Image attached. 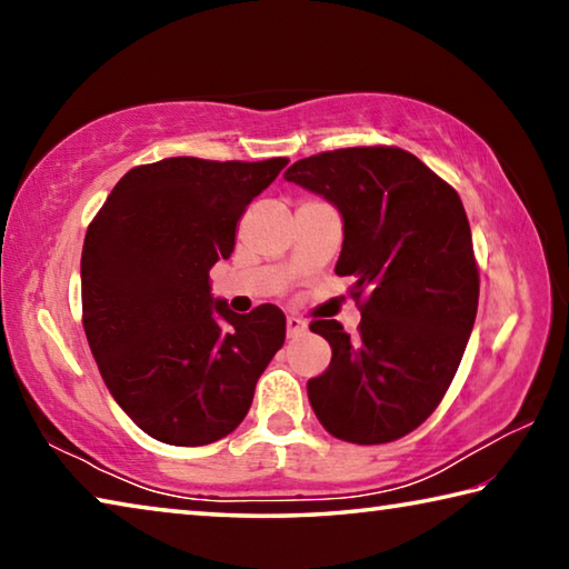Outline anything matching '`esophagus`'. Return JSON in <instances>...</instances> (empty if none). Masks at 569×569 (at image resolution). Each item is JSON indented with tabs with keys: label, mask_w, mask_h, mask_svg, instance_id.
<instances>
[{
	"label": "esophagus",
	"mask_w": 569,
	"mask_h": 569,
	"mask_svg": "<svg viewBox=\"0 0 569 569\" xmlns=\"http://www.w3.org/2000/svg\"><path fill=\"white\" fill-rule=\"evenodd\" d=\"M306 331V323L298 319V316H288L286 319V333L288 339H296V336H301Z\"/></svg>",
	"instance_id": "obj_1"
}]
</instances>
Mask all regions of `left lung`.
Segmentation results:
<instances>
[{
	"mask_svg": "<svg viewBox=\"0 0 569 569\" xmlns=\"http://www.w3.org/2000/svg\"><path fill=\"white\" fill-rule=\"evenodd\" d=\"M286 180L329 200L343 220L336 273L353 276L359 339L313 321L331 363L308 381L323 429L387 445L427 421L475 329L479 273L457 190L401 148H343L293 162Z\"/></svg>",
	"mask_w": 569,
	"mask_h": 569,
	"instance_id": "1",
	"label": "left lung"
}]
</instances>
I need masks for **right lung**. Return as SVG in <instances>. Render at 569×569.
Here are the masks:
<instances>
[{
  "label": "right lung",
  "mask_w": 569,
  "mask_h": 569,
  "mask_svg": "<svg viewBox=\"0 0 569 569\" xmlns=\"http://www.w3.org/2000/svg\"><path fill=\"white\" fill-rule=\"evenodd\" d=\"M286 162L166 158L132 168L88 228L80 276L90 351L112 399L162 445L230 435L286 341L281 308L233 313L208 276Z\"/></svg>",
  "instance_id": "obj_1"
}]
</instances>
